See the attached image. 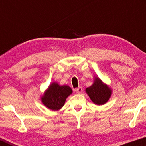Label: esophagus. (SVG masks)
<instances>
[{
  "label": "esophagus",
  "mask_w": 146,
  "mask_h": 146,
  "mask_svg": "<svg viewBox=\"0 0 146 146\" xmlns=\"http://www.w3.org/2000/svg\"><path fill=\"white\" fill-rule=\"evenodd\" d=\"M76 92L78 93V94H81L82 92V88L80 87V86L77 88L76 89Z\"/></svg>",
  "instance_id": "1"
}]
</instances>
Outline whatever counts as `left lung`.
Masks as SVG:
<instances>
[{"instance_id": "1", "label": "left lung", "mask_w": 146, "mask_h": 146, "mask_svg": "<svg viewBox=\"0 0 146 146\" xmlns=\"http://www.w3.org/2000/svg\"><path fill=\"white\" fill-rule=\"evenodd\" d=\"M86 92L91 100L97 105H102L106 103L111 94L110 88L98 78L95 79L92 85L86 89Z\"/></svg>"}]
</instances>
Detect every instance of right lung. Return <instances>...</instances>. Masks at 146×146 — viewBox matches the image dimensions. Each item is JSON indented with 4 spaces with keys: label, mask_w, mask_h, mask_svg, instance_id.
<instances>
[{
    "label": "right lung",
    "mask_w": 146,
    "mask_h": 146,
    "mask_svg": "<svg viewBox=\"0 0 146 146\" xmlns=\"http://www.w3.org/2000/svg\"><path fill=\"white\" fill-rule=\"evenodd\" d=\"M72 92V89L66 85L59 86L57 83H52L42 98V101L49 109L58 110L63 106L66 98Z\"/></svg>",
    "instance_id": "add662e5"
}]
</instances>
